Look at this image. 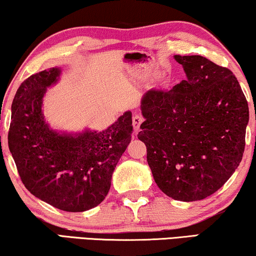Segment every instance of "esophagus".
Returning <instances> with one entry per match:
<instances>
[{"instance_id": "1", "label": "esophagus", "mask_w": 256, "mask_h": 256, "mask_svg": "<svg viewBox=\"0 0 256 256\" xmlns=\"http://www.w3.org/2000/svg\"><path fill=\"white\" fill-rule=\"evenodd\" d=\"M144 119L142 118V116H140V114H135L134 116H132V127H134V130L137 132L140 129V124H143Z\"/></svg>"}]
</instances>
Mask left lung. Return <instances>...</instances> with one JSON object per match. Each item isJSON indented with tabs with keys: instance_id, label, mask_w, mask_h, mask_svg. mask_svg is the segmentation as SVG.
I'll return each instance as SVG.
<instances>
[{
	"instance_id": "8db88e82",
	"label": "left lung",
	"mask_w": 256,
	"mask_h": 256,
	"mask_svg": "<svg viewBox=\"0 0 256 256\" xmlns=\"http://www.w3.org/2000/svg\"><path fill=\"white\" fill-rule=\"evenodd\" d=\"M187 80L149 90L138 140L162 192L178 201L208 198L230 179L245 150L250 110L233 72L201 55H174Z\"/></svg>"
}]
</instances>
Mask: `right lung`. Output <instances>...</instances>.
<instances>
[{
	"instance_id": "right-lung-1",
	"label": "right lung",
	"mask_w": 256,
	"mask_h": 256,
	"mask_svg": "<svg viewBox=\"0 0 256 256\" xmlns=\"http://www.w3.org/2000/svg\"><path fill=\"white\" fill-rule=\"evenodd\" d=\"M50 68L25 80L11 106L9 150L26 190L55 208L82 212L108 194L112 174L132 140V112L102 132H58L46 124L42 98L60 78Z\"/></svg>"
}]
</instances>
